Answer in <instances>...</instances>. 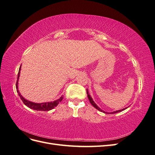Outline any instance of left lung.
I'll list each match as a JSON object with an SVG mask.
<instances>
[{
	"instance_id": "8db88e82",
	"label": "left lung",
	"mask_w": 155,
	"mask_h": 155,
	"mask_svg": "<svg viewBox=\"0 0 155 155\" xmlns=\"http://www.w3.org/2000/svg\"><path fill=\"white\" fill-rule=\"evenodd\" d=\"M87 97H88V100H89V101H90V102H91V104L94 106V107H95L96 109H97L98 110H100V111H101V112H104V113H107V112H105V111H103L102 110H101V109L100 107H97V105H96V104H95L94 102V101L92 100V97H91V96L88 94V91L87 90ZM125 109H127V108H125ZM125 109H121V110H116V111H114V112H110L111 114H114V113H117V112H121V111H122V110H125Z\"/></svg>"
}]
</instances>
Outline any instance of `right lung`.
I'll use <instances>...</instances> for the list:
<instances>
[{
	"mask_svg": "<svg viewBox=\"0 0 155 155\" xmlns=\"http://www.w3.org/2000/svg\"><path fill=\"white\" fill-rule=\"evenodd\" d=\"M21 67H20L19 68V70H18V76H17V83H16V89H17V92H18V96H20L21 99L22 100V102L24 103V104L25 105H26L28 107L30 108V109H34V110H43V111H48L50 110H51L54 109V108L57 106L59 103L62 101L63 96L61 97L59 100H55L53 102H47V103H43V104H35V103L34 102H31L30 101H28L26 99H25L23 97L21 94L18 92V78H19V75H20V71H21Z\"/></svg>",
	"mask_w": 155,
	"mask_h": 155,
	"instance_id": "right-lung-1",
	"label": "right lung"
}]
</instances>
